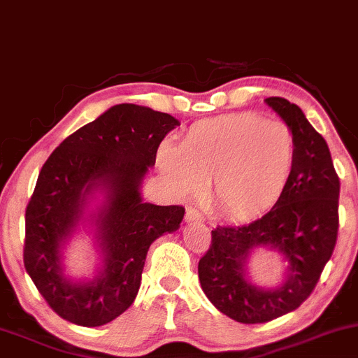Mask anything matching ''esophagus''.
<instances>
[{
	"mask_svg": "<svg viewBox=\"0 0 358 358\" xmlns=\"http://www.w3.org/2000/svg\"><path fill=\"white\" fill-rule=\"evenodd\" d=\"M201 220H203V217H201V213H198L195 208H188L187 213H185V222L187 223L201 222Z\"/></svg>",
	"mask_w": 358,
	"mask_h": 358,
	"instance_id": "obj_1",
	"label": "esophagus"
}]
</instances>
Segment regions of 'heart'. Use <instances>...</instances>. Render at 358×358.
<instances>
[{
	"instance_id": "heart-1",
	"label": "heart",
	"mask_w": 358,
	"mask_h": 358,
	"mask_svg": "<svg viewBox=\"0 0 358 358\" xmlns=\"http://www.w3.org/2000/svg\"><path fill=\"white\" fill-rule=\"evenodd\" d=\"M157 165L176 193H196L210 180V198L223 217L250 220L277 203L295 168V136L278 120L236 113L198 122L178 146L163 143Z\"/></svg>"
}]
</instances>
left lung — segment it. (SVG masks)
Instances as JSON below:
<instances>
[{"label": "left lung", "instance_id": "1", "mask_svg": "<svg viewBox=\"0 0 358 358\" xmlns=\"http://www.w3.org/2000/svg\"><path fill=\"white\" fill-rule=\"evenodd\" d=\"M266 105L295 136V168L285 193L268 213L240 227H217L200 258L198 278L215 307L240 324H265L294 312L315 288L337 243L340 182L324 136L299 106L272 96ZM258 248L286 262L278 286L251 280L249 258Z\"/></svg>", "mask_w": 358, "mask_h": 358}]
</instances>
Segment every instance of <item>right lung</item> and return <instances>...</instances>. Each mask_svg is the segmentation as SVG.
Returning <instances> with one entry per match:
<instances>
[{
  "instance_id": "1",
  "label": "right lung",
  "mask_w": 358,
  "mask_h": 358,
  "mask_svg": "<svg viewBox=\"0 0 358 358\" xmlns=\"http://www.w3.org/2000/svg\"><path fill=\"white\" fill-rule=\"evenodd\" d=\"M178 124L168 113L122 103L68 136L43 165L24 217V268L64 320L100 327L122 315L138 294L150 245L180 228L183 206L141 196L158 146ZM81 229L101 258L92 279L64 272V252Z\"/></svg>"
}]
</instances>
